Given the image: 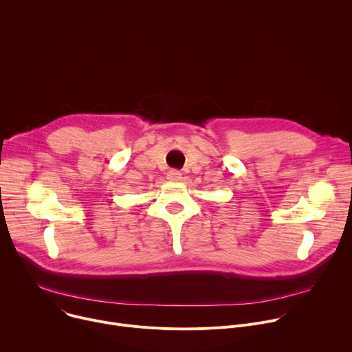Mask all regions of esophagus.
<instances>
[{
    "instance_id": "1",
    "label": "esophagus",
    "mask_w": 352,
    "mask_h": 352,
    "mask_svg": "<svg viewBox=\"0 0 352 352\" xmlns=\"http://www.w3.org/2000/svg\"><path fill=\"white\" fill-rule=\"evenodd\" d=\"M181 178H182V175H181V173L177 171V170H171V171H168V174H167V179H168V181H173V182L179 181Z\"/></svg>"
}]
</instances>
